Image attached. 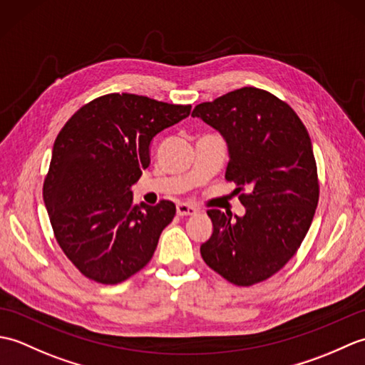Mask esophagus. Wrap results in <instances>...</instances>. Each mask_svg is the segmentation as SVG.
Listing matches in <instances>:
<instances>
[{"mask_svg": "<svg viewBox=\"0 0 365 365\" xmlns=\"http://www.w3.org/2000/svg\"><path fill=\"white\" fill-rule=\"evenodd\" d=\"M197 212L196 207L188 205V204H177V215L178 216H190V215H195Z\"/></svg>", "mask_w": 365, "mask_h": 365, "instance_id": "esophagus-1", "label": "esophagus"}]
</instances>
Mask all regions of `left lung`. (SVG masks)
<instances>
[{
  "label": "left lung",
  "mask_w": 365,
  "mask_h": 365,
  "mask_svg": "<svg viewBox=\"0 0 365 365\" xmlns=\"http://www.w3.org/2000/svg\"><path fill=\"white\" fill-rule=\"evenodd\" d=\"M202 119L226 139V178L237 185L243 216L208 210L212 237L200 255L235 285H254L277 273L304 240L319 204L312 143L292 108L269 92L242 88L197 105Z\"/></svg>",
  "instance_id": "1"
}]
</instances>
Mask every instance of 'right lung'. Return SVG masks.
<instances>
[{"mask_svg":"<svg viewBox=\"0 0 365 365\" xmlns=\"http://www.w3.org/2000/svg\"><path fill=\"white\" fill-rule=\"evenodd\" d=\"M190 113L191 105L108 94L59 131L43 202L61 250L92 281L119 284L150 262L175 205H135L131 185L150 165L152 139Z\"/></svg>","mask_w":365,"mask_h":365,"instance_id":"add662e5","label":"right lung"}]
</instances>
